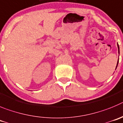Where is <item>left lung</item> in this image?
I'll list each match as a JSON object with an SVG mask.
<instances>
[{"label": "left lung", "mask_w": 123, "mask_h": 123, "mask_svg": "<svg viewBox=\"0 0 123 123\" xmlns=\"http://www.w3.org/2000/svg\"><path fill=\"white\" fill-rule=\"evenodd\" d=\"M118 63H117V66H118Z\"/></svg>", "instance_id": "8db88e82"}]
</instances>
